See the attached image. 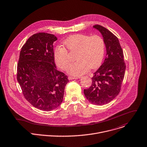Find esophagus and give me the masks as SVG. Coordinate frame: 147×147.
<instances>
[{
  "instance_id": "1",
  "label": "esophagus",
  "mask_w": 147,
  "mask_h": 147,
  "mask_svg": "<svg viewBox=\"0 0 147 147\" xmlns=\"http://www.w3.org/2000/svg\"><path fill=\"white\" fill-rule=\"evenodd\" d=\"M77 77H71V76H69L68 77V79L69 80H75V79H77Z\"/></svg>"
}]
</instances>
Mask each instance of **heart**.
<instances>
[{
  "mask_svg": "<svg viewBox=\"0 0 147 147\" xmlns=\"http://www.w3.org/2000/svg\"><path fill=\"white\" fill-rule=\"evenodd\" d=\"M64 45L70 51L78 50L77 62L71 64L68 69L69 74L78 76L88 72L89 69H94L100 66L105 54V42L99 36H89L77 34L69 36L64 41ZM56 64L63 70H66L69 64L66 49L61 45L57 46L54 52Z\"/></svg>",
  "mask_w": 147,
  "mask_h": 147,
  "instance_id": "heart-1",
  "label": "heart"
}]
</instances>
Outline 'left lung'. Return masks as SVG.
<instances>
[{"instance_id":"1","label":"left lung","mask_w":147,"mask_h":147,"mask_svg":"<svg viewBox=\"0 0 147 147\" xmlns=\"http://www.w3.org/2000/svg\"><path fill=\"white\" fill-rule=\"evenodd\" d=\"M93 28L102 34L106 54L103 63L93 74L91 86L84 93L89 102L101 106L110 102L119 93L126 66L118 38L102 26L96 25Z\"/></svg>"}]
</instances>
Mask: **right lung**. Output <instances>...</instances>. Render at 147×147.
Masks as SVG:
<instances>
[{"label": "right lung", "mask_w": 147, "mask_h": 147, "mask_svg": "<svg viewBox=\"0 0 147 147\" xmlns=\"http://www.w3.org/2000/svg\"><path fill=\"white\" fill-rule=\"evenodd\" d=\"M57 40L50 33L32 35L21 48L17 65V81L25 98L34 107L45 111L61 105L69 81L55 64L53 44Z\"/></svg>", "instance_id": "obj_1"}]
</instances>
